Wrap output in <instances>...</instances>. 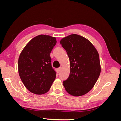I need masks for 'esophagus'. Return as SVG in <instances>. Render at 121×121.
<instances>
[{"mask_svg":"<svg viewBox=\"0 0 121 121\" xmlns=\"http://www.w3.org/2000/svg\"><path fill=\"white\" fill-rule=\"evenodd\" d=\"M61 67H60V68H59L58 69H56V72H57V73H60V71L61 70Z\"/></svg>","mask_w":121,"mask_h":121,"instance_id":"esophagus-1","label":"esophagus"}]
</instances>
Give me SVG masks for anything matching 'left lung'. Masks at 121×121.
Listing matches in <instances>:
<instances>
[{"instance_id":"8db88e82","label":"left lung","mask_w":121,"mask_h":121,"mask_svg":"<svg viewBox=\"0 0 121 121\" xmlns=\"http://www.w3.org/2000/svg\"><path fill=\"white\" fill-rule=\"evenodd\" d=\"M60 44L68 54L70 71L63 85L75 97L85 95L95 85L101 72L99 53L90 41L78 35L63 38Z\"/></svg>"}]
</instances>
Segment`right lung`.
Instances as JSON below:
<instances>
[{"label": "right lung", "instance_id": "add662e5", "mask_svg": "<svg viewBox=\"0 0 121 121\" xmlns=\"http://www.w3.org/2000/svg\"><path fill=\"white\" fill-rule=\"evenodd\" d=\"M56 43V37L40 35L32 38L20 55L19 76L31 93H46L56 79V73L51 66L50 53Z\"/></svg>", "mask_w": 121, "mask_h": 121}]
</instances>
